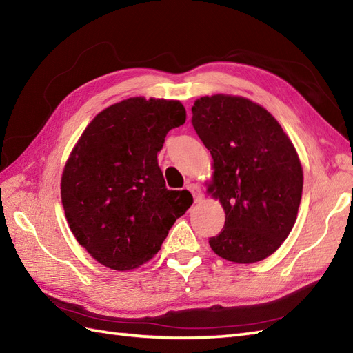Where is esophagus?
<instances>
[{
    "label": "esophagus",
    "mask_w": 353,
    "mask_h": 353,
    "mask_svg": "<svg viewBox=\"0 0 353 353\" xmlns=\"http://www.w3.org/2000/svg\"><path fill=\"white\" fill-rule=\"evenodd\" d=\"M186 189H188L189 192L192 194V196H194V203H200V201L203 200V192H201L200 186L195 185V183H189V185L186 186Z\"/></svg>",
    "instance_id": "1"
}]
</instances>
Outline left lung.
Here are the masks:
<instances>
[{
    "instance_id": "1",
    "label": "left lung",
    "mask_w": 353,
    "mask_h": 353,
    "mask_svg": "<svg viewBox=\"0 0 353 353\" xmlns=\"http://www.w3.org/2000/svg\"><path fill=\"white\" fill-rule=\"evenodd\" d=\"M192 125L213 158L207 192L225 212L212 250L236 264L273 255L294 228L303 194L291 139L263 105L239 95L198 98Z\"/></svg>"
}]
</instances>
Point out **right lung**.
Instances as JSON below:
<instances>
[{
  "instance_id": "add662e5",
  "label": "right lung",
  "mask_w": 353,
  "mask_h": 353,
  "mask_svg": "<svg viewBox=\"0 0 353 353\" xmlns=\"http://www.w3.org/2000/svg\"><path fill=\"white\" fill-rule=\"evenodd\" d=\"M185 121L177 99L132 97L99 112L74 144L61 200L73 236L99 264H146L191 207L188 191L165 188L157 159L167 132Z\"/></svg>"
}]
</instances>
